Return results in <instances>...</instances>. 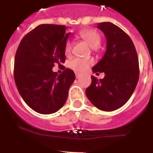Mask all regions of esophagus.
Instances as JSON below:
<instances>
[{
  "label": "esophagus",
  "mask_w": 153,
  "mask_h": 153,
  "mask_svg": "<svg viewBox=\"0 0 153 153\" xmlns=\"http://www.w3.org/2000/svg\"><path fill=\"white\" fill-rule=\"evenodd\" d=\"M81 76V74L79 72H75V77H76V79H79V77Z\"/></svg>",
  "instance_id": "esophagus-1"
}]
</instances>
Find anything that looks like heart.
Returning <instances> with one entry per match:
<instances>
[{"label": "heart", "mask_w": 153, "mask_h": 153, "mask_svg": "<svg viewBox=\"0 0 153 153\" xmlns=\"http://www.w3.org/2000/svg\"><path fill=\"white\" fill-rule=\"evenodd\" d=\"M79 37L86 41L88 44L92 48H96L101 43V36L100 33L95 29H87L80 31L79 33ZM72 50V43L71 41H68L65 44V53L67 56H69ZM93 64V61L89 59L73 58L69 61V67L72 70L77 72H83L88 68V67Z\"/></svg>", "instance_id": "1"}]
</instances>
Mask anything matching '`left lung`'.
<instances>
[{
	"mask_svg": "<svg viewBox=\"0 0 153 153\" xmlns=\"http://www.w3.org/2000/svg\"><path fill=\"white\" fill-rule=\"evenodd\" d=\"M106 39L104 56L92 68L102 79L91 76L92 83L85 90L88 99L96 107L113 111L124 106L134 92L139 78L137 52L130 36L111 22L99 23Z\"/></svg>",
	"mask_w": 153,
	"mask_h": 153,
	"instance_id": "left-lung-1",
	"label": "left lung"
}]
</instances>
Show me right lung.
Masks as SVG:
<instances>
[{"label": "right lung", "mask_w": 153, "mask_h": 153, "mask_svg": "<svg viewBox=\"0 0 153 153\" xmlns=\"http://www.w3.org/2000/svg\"><path fill=\"white\" fill-rule=\"evenodd\" d=\"M65 25L42 24L22 39L15 57L14 79L19 94L30 108L42 114L57 112L66 102L75 75L64 68L53 71L54 64L63 66L65 47L71 33Z\"/></svg>", "instance_id": "right-lung-1"}]
</instances>
